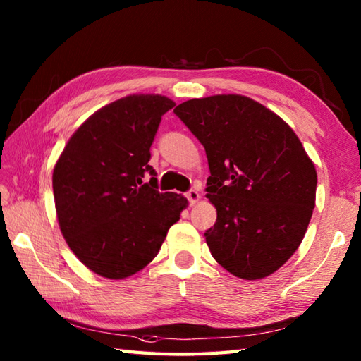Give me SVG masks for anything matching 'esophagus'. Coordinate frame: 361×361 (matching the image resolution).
Segmentation results:
<instances>
[{"label": "esophagus", "mask_w": 361, "mask_h": 361, "mask_svg": "<svg viewBox=\"0 0 361 361\" xmlns=\"http://www.w3.org/2000/svg\"><path fill=\"white\" fill-rule=\"evenodd\" d=\"M186 197H188V200H189V204L194 206L198 202V198H200V194H198L195 189H189L188 192H186Z\"/></svg>", "instance_id": "esophagus-1"}]
</instances>
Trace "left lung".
I'll use <instances>...</instances> for the list:
<instances>
[{
	"mask_svg": "<svg viewBox=\"0 0 361 361\" xmlns=\"http://www.w3.org/2000/svg\"><path fill=\"white\" fill-rule=\"evenodd\" d=\"M173 113L203 144L212 257L242 279L274 273L298 250L315 208L317 171L293 130L250 97L190 99Z\"/></svg>",
	"mask_w": 361,
	"mask_h": 361,
	"instance_id": "1",
	"label": "left lung"
}]
</instances>
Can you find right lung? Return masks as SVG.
<instances>
[{
	"label": "right lung",
	"instance_id": "add662e5",
	"mask_svg": "<svg viewBox=\"0 0 361 361\" xmlns=\"http://www.w3.org/2000/svg\"><path fill=\"white\" fill-rule=\"evenodd\" d=\"M164 96L133 94L96 111L78 128L52 173L62 234L91 271L122 279L150 264L188 200L159 192L150 161Z\"/></svg>",
	"mask_w": 361,
	"mask_h": 361
}]
</instances>
